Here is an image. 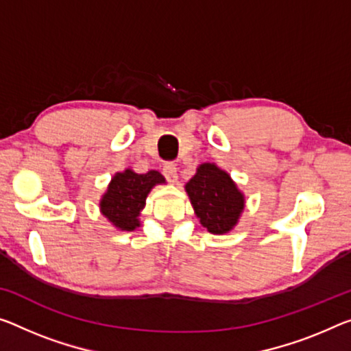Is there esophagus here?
Returning a JSON list of instances; mask_svg holds the SVG:
<instances>
[{
  "instance_id": "esophagus-1",
  "label": "esophagus",
  "mask_w": 351,
  "mask_h": 351,
  "mask_svg": "<svg viewBox=\"0 0 351 351\" xmlns=\"http://www.w3.org/2000/svg\"><path fill=\"white\" fill-rule=\"evenodd\" d=\"M163 176L166 177V180L174 183L177 180V166H176V163H172V161H168V163H165V166H163Z\"/></svg>"
}]
</instances>
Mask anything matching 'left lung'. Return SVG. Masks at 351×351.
<instances>
[{"mask_svg":"<svg viewBox=\"0 0 351 351\" xmlns=\"http://www.w3.org/2000/svg\"><path fill=\"white\" fill-rule=\"evenodd\" d=\"M194 213L210 234H228L239 223L245 194L228 172L215 163H202L185 185Z\"/></svg>","mask_w":351,"mask_h":351,"instance_id":"1","label":"left lung"}]
</instances>
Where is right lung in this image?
<instances>
[{
	"mask_svg": "<svg viewBox=\"0 0 351 351\" xmlns=\"http://www.w3.org/2000/svg\"><path fill=\"white\" fill-rule=\"evenodd\" d=\"M158 171L136 174L130 168L116 172L106 193L100 199V212L121 230H134L141 226L139 213L145 206V197L158 183H165Z\"/></svg>",
	"mask_w": 351,
	"mask_h": 351,
	"instance_id": "right-lung-1",
	"label": "right lung"
}]
</instances>
